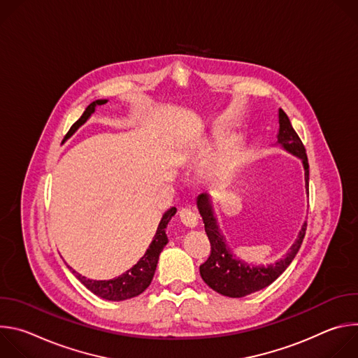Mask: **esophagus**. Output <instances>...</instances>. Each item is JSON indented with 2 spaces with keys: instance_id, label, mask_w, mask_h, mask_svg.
<instances>
[{
  "instance_id": "1",
  "label": "esophagus",
  "mask_w": 358,
  "mask_h": 358,
  "mask_svg": "<svg viewBox=\"0 0 358 358\" xmlns=\"http://www.w3.org/2000/svg\"><path fill=\"white\" fill-rule=\"evenodd\" d=\"M178 215H180L181 222H182L185 227H188V228H195V227L198 225V215H196L194 211H191L189 208H182V210L178 213Z\"/></svg>"
}]
</instances>
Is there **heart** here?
Wrapping results in <instances>:
<instances>
[{
  "label": "heart",
  "mask_w": 358,
  "mask_h": 358,
  "mask_svg": "<svg viewBox=\"0 0 358 358\" xmlns=\"http://www.w3.org/2000/svg\"><path fill=\"white\" fill-rule=\"evenodd\" d=\"M218 138H221V136H218ZM234 155H235V147H234V144H228V145L225 147L224 155H222L221 164L218 166L217 176L222 177V176H225V174L231 170V167H232V164H234Z\"/></svg>",
  "instance_id": "1"
}]
</instances>
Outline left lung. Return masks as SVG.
Here are the masks:
<instances>
[{"label":"left lung","instance_id":"obj_1","mask_svg":"<svg viewBox=\"0 0 358 358\" xmlns=\"http://www.w3.org/2000/svg\"><path fill=\"white\" fill-rule=\"evenodd\" d=\"M278 144L301 160L304 169L306 191L309 194V162L308 156H306V148L292 127L287 115L282 109H279ZM196 207L203 220L206 232L211 243V255L199 266V275L213 290L228 297H243L273 283L294 259L306 235V228H308V224L304 222L297 239L280 261L268 266H252L242 262L241 259H236L235 255H232L229 246L227 245L225 236L221 234L217 225V220L214 217L207 194L198 195Z\"/></svg>","mask_w":358,"mask_h":358}]
</instances>
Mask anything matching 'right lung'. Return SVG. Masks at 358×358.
Returning <instances> with one entry per match:
<instances>
[{"instance_id":"obj_1","label":"right lung","mask_w":358,"mask_h":358,"mask_svg":"<svg viewBox=\"0 0 358 358\" xmlns=\"http://www.w3.org/2000/svg\"><path fill=\"white\" fill-rule=\"evenodd\" d=\"M106 101L108 100H105V99L92 101V103L86 108V110L83 112V115L79 117V120L72 124V127L66 133L65 138H69L92 116L96 106L105 105ZM176 213H177V208L173 207L163 215V218L159 224L157 232H156L155 238H152L148 249L143 255V258L131 269H129L126 273H123V275H120L115 279H110V280H92V279H87V278L82 276L76 271H73L71 266H68V268L80 280V283L83 286H86L92 293H94L96 296H99L101 299L120 301V300H126V299L138 296L140 293H143L150 286V283L152 280V276H155L160 253L169 242L166 228H167V224L170 222V220L174 217Z\"/></svg>"}]
</instances>
